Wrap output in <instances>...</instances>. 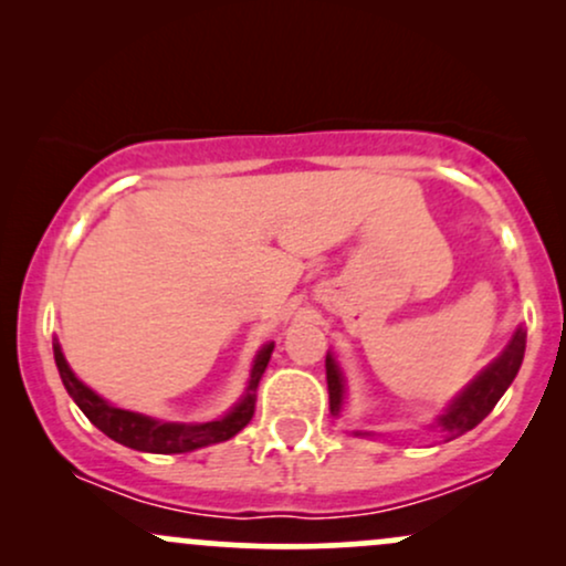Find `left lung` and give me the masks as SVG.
<instances>
[{"label": "left lung", "mask_w": 566, "mask_h": 566, "mask_svg": "<svg viewBox=\"0 0 566 566\" xmlns=\"http://www.w3.org/2000/svg\"><path fill=\"white\" fill-rule=\"evenodd\" d=\"M524 348H527V333L522 327L516 329L511 337L509 346L503 348V354L492 361L484 373H479L469 386L463 388V394L452 401L450 407L437 418V431H441L450 439L463 437L465 431L476 428L486 415L495 409L500 396L505 394V388L511 386L513 378H516L518 367H522ZM327 391H329V412L340 415L343 409V394H346V386H343V373L333 359V354H327ZM361 437V433H359Z\"/></svg>", "instance_id": "8db88e82"}]
</instances>
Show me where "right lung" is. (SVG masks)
Returning a JSON list of instances; mask_svg holds the SVG:
<instances>
[{"instance_id":"1","label":"right lung","mask_w":566,"mask_h":566,"mask_svg":"<svg viewBox=\"0 0 566 566\" xmlns=\"http://www.w3.org/2000/svg\"><path fill=\"white\" fill-rule=\"evenodd\" d=\"M53 350H55V365H57V373H61L63 386H66L71 399L76 401V407L87 415L90 423L101 428L108 439L129 447V450L178 454V452H193L199 450V447H210V444H218V441L237 437V433L250 423L252 415H255L258 382H261L265 367H269L274 343H265V346L258 350L242 401H239L226 418L210 420V423H165V420H154L148 418V415L129 412V409L108 405L106 399H101L95 391H90V388L84 386L74 373H71L66 356H63L61 350V343L55 340Z\"/></svg>"}]
</instances>
